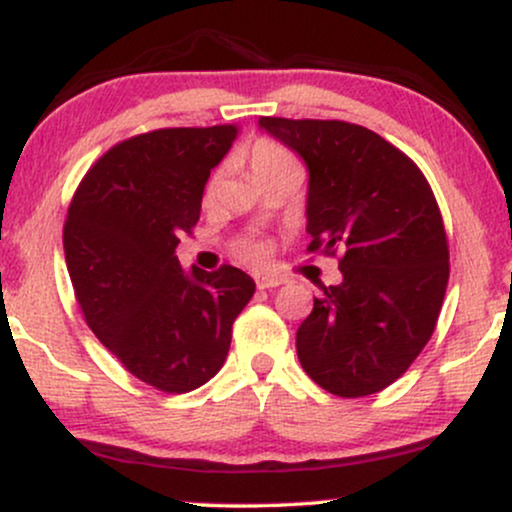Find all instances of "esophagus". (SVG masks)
<instances>
[{
	"mask_svg": "<svg viewBox=\"0 0 512 512\" xmlns=\"http://www.w3.org/2000/svg\"><path fill=\"white\" fill-rule=\"evenodd\" d=\"M255 284L257 289H276V286L281 284V279L272 274H255Z\"/></svg>",
	"mask_w": 512,
	"mask_h": 512,
	"instance_id": "1",
	"label": "esophagus"
}]
</instances>
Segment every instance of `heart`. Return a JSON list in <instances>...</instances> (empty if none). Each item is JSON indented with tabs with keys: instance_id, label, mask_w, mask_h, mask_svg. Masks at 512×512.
<instances>
[{
	"instance_id": "heart-1",
	"label": "heart",
	"mask_w": 512,
	"mask_h": 512,
	"mask_svg": "<svg viewBox=\"0 0 512 512\" xmlns=\"http://www.w3.org/2000/svg\"><path fill=\"white\" fill-rule=\"evenodd\" d=\"M245 161H248L250 173L255 180H262L264 175H269V173H274V170H279L284 166H293V163H296L284 146H281L279 142H274V139H267V137L255 139V142L250 144V149L245 151ZM216 185H219V178L214 175L207 185V197L214 195ZM238 255L250 264H262L264 260H267V250H264L260 243L238 245Z\"/></svg>"
}]
</instances>
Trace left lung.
<instances>
[{
	"label": "left lung",
	"instance_id": "8db88e82",
	"mask_svg": "<svg viewBox=\"0 0 512 512\" xmlns=\"http://www.w3.org/2000/svg\"><path fill=\"white\" fill-rule=\"evenodd\" d=\"M308 166V252L339 257L296 332L298 361L322 390H385L428 344L450 276L448 236L431 185L380 134L342 120L260 117Z\"/></svg>",
	"mask_w": 512,
	"mask_h": 512
}]
</instances>
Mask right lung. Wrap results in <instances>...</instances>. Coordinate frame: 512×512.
Returning <instances> with one entry per match:
<instances>
[{
	"mask_svg": "<svg viewBox=\"0 0 512 512\" xmlns=\"http://www.w3.org/2000/svg\"><path fill=\"white\" fill-rule=\"evenodd\" d=\"M236 137V125L129 137L88 168L67 209L64 257L86 325L134 378L168 395L219 373L255 293L243 269L185 272L175 257Z\"/></svg>",
	"mask_w": 512,
	"mask_h": 512,
	"instance_id": "obj_1",
	"label": "right lung"
}]
</instances>
